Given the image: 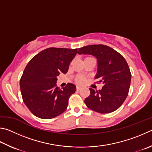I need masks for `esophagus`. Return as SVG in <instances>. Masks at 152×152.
<instances>
[{
  "mask_svg": "<svg viewBox=\"0 0 152 152\" xmlns=\"http://www.w3.org/2000/svg\"><path fill=\"white\" fill-rule=\"evenodd\" d=\"M82 89V87L81 86H76V90H81Z\"/></svg>",
  "mask_w": 152,
  "mask_h": 152,
  "instance_id": "obj_1",
  "label": "esophagus"
}]
</instances>
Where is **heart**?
Masks as SVG:
<instances>
[{
  "label": "heart",
  "instance_id": "1",
  "mask_svg": "<svg viewBox=\"0 0 152 152\" xmlns=\"http://www.w3.org/2000/svg\"><path fill=\"white\" fill-rule=\"evenodd\" d=\"M78 82H79V83H82V82H83V79H82V78H78Z\"/></svg>",
  "mask_w": 152,
  "mask_h": 152
}]
</instances>
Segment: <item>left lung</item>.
I'll list each match as a JSON object with an SVG mask.
<instances>
[{"mask_svg": "<svg viewBox=\"0 0 152 152\" xmlns=\"http://www.w3.org/2000/svg\"><path fill=\"white\" fill-rule=\"evenodd\" d=\"M78 54L96 58L98 69L94 78L104 84L101 90L90 88V96L84 100L87 107L100 114H108L119 108L128 96L132 78L125 58L115 50L103 45L80 48Z\"/></svg>", "mask_w": 152, "mask_h": 152, "instance_id": "left-lung-1", "label": "left lung"}]
</instances>
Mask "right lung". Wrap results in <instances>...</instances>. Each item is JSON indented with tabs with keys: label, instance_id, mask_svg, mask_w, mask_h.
<instances>
[{
	"label": "right lung",
	"instance_id": "add662e5",
	"mask_svg": "<svg viewBox=\"0 0 152 152\" xmlns=\"http://www.w3.org/2000/svg\"><path fill=\"white\" fill-rule=\"evenodd\" d=\"M78 49L48 48L30 60L20 80L24 103L33 114L42 119H51L67 108L76 86L68 83L60 89L57 76L66 74Z\"/></svg>",
	"mask_w": 152,
	"mask_h": 152
}]
</instances>
